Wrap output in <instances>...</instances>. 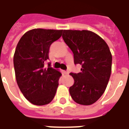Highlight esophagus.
Wrapping results in <instances>:
<instances>
[{
  "mask_svg": "<svg viewBox=\"0 0 129 129\" xmlns=\"http://www.w3.org/2000/svg\"><path fill=\"white\" fill-rule=\"evenodd\" d=\"M64 73L66 74V75H68V74H69V72H68V71H64Z\"/></svg>",
  "mask_w": 129,
  "mask_h": 129,
  "instance_id": "obj_1",
  "label": "esophagus"
}]
</instances>
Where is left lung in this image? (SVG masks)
<instances>
[{
  "label": "left lung",
  "instance_id": "8db88e82",
  "mask_svg": "<svg viewBox=\"0 0 129 129\" xmlns=\"http://www.w3.org/2000/svg\"><path fill=\"white\" fill-rule=\"evenodd\" d=\"M62 38L72 50L74 63L82 66L81 72L71 73L75 82L69 91L75 102L89 105L105 91L112 69V54L108 45L90 30H63Z\"/></svg>",
  "mask_w": 129,
  "mask_h": 129
}]
</instances>
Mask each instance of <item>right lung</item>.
<instances>
[{
  "label": "right lung",
  "instance_id": "right-lung-1",
  "mask_svg": "<svg viewBox=\"0 0 129 129\" xmlns=\"http://www.w3.org/2000/svg\"><path fill=\"white\" fill-rule=\"evenodd\" d=\"M63 30L36 28L28 31L21 38L14 55L16 80L21 93L34 105H44L55 96L61 76L59 71L47 68L45 62L49 59V47L59 39Z\"/></svg>",
  "mask_w": 129,
  "mask_h": 129
}]
</instances>
